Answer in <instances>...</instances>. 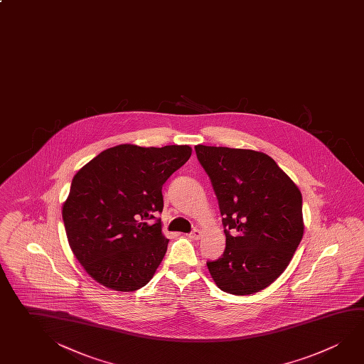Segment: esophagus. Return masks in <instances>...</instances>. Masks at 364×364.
Segmentation results:
<instances>
[{
  "mask_svg": "<svg viewBox=\"0 0 364 364\" xmlns=\"http://www.w3.org/2000/svg\"><path fill=\"white\" fill-rule=\"evenodd\" d=\"M188 237H191L193 240H198L202 237V231L200 230L194 229L191 231V234H188Z\"/></svg>",
  "mask_w": 364,
  "mask_h": 364,
  "instance_id": "1",
  "label": "esophagus"
}]
</instances>
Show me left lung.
<instances>
[{"label":"left lung","instance_id":"obj_1","mask_svg":"<svg viewBox=\"0 0 364 364\" xmlns=\"http://www.w3.org/2000/svg\"><path fill=\"white\" fill-rule=\"evenodd\" d=\"M196 152L226 235L221 258L207 262L210 276L225 293H258L285 271L304 234L299 188L263 152L202 144Z\"/></svg>","mask_w":364,"mask_h":364}]
</instances>
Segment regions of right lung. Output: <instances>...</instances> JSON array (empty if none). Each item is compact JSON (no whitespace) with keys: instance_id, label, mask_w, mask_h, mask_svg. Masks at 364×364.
<instances>
[{"instance_id":"add662e5","label":"right lung","mask_w":364,"mask_h":364,"mask_svg":"<svg viewBox=\"0 0 364 364\" xmlns=\"http://www.w3.org/2000/svg\"><path fill=\"white\" fill-rule=\"evenodd\" d=\"M189 146L109 148L73 178L63 204L71 250L87 274L116 291L147 285L166 255L162 185L191 159Z\"/></svg>"}]
</instances>
